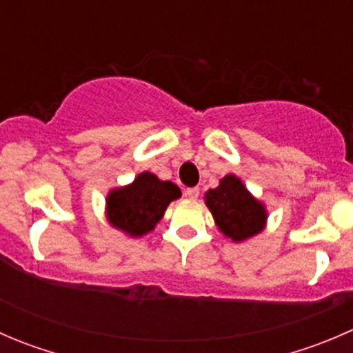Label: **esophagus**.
Wrapping results in <instances>:
<instances>
[{"label": "esophagus", "mask_w": 353, "mask_h": 353, "mask_svg": "<svg viewBox=\"0 0 353 353\" xmlns=\"http://www.w3.org/2000/svg\"><path fill=\"white\" fill-rule=\"evenodd\" d=\"M186 196L190 199H196L199 196V188H188Z\"/></svg>", "instance_id": "esophagus-1"}]
</instances>
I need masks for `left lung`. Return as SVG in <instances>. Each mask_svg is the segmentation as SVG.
<instances>
[{"instance_id":"left-lung-1","label":"left lung","mask_w":353,"mask_h":353,"mask_svg":"<svg viewBox=\"0 0 353 353\" xmlns=\"http://www.w3.org/2000/svg\"><path fill=\"white\" fill-rule=\"evenodd\" d=\"M205 205L220 232L232 243H244L266 229L268 210L265 203L252 196L236 174H227L215 190L206 191Z\"/></svg>"}]
</instances>
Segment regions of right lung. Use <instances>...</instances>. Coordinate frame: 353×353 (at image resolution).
Wrapping results in <instances>:
<instances>
[{
	"label": "right lung",
	"mask_w": 353,
	"mask_h": 353,
	"mask_svg": "<svg viewBox=\"0 0 353 353\" xmlns=\"http://www.w3.org/2000/svg\"><path fill=\"white\" fill-rule=\"evenodd\" d=\"M177 198H181V190L176 184L145 170L134 177L133 183L109 191L105 219L110 227L138 239L155 229L167 206Z\"/></svg>",
	"instance_id": "obj_1"
}]
</instances>
